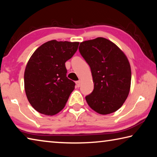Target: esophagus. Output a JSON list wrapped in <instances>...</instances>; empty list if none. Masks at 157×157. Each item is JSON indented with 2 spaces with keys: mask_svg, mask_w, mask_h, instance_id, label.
<instances>
[{
  "mask_svg": "<svg viewBox=\"0 0 157 157\" xmlns=\"http://www.w3.org/2000/svg\"><path fill=\"white\" fill-rule=\"evenodd\" d=\"M75 83H76L77 86H78V87H79V86H80V84H81V82H80V81H79V80H78V81H76V82H75Z\"/></svg>",
  "mask_w": 157,
  "mask_h": 157,
  "instance_id": "obj_1",
  "label": "esophagus"
}]
</instances>
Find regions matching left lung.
Masks as SVG:
<instances>
[{
  "mask_svg": "<svg viewBox=\"0 0 157 157\" xmlns=\"http://www.w3.org/2000/svg\"><path fill=\"white\" fill-rule=\"evenodd\" d=\"M79 51L91 68L94 89L85 98L98 113L115 112L129 95L131 68L125 55L107 39L98 37L80 43Z\"/></svg>",
  "mask_w": 157,
  "mask_h": 157,
  "instance_id": "left-lung-1",
  "label": "left lung"
}]
</instances>
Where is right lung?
<instances>
[{"mask_svg": "<svg viewBox=\"0 0 157 157\" xmlns=\"http://www.w3.org/2000/svg\"><path fill=\"white\" fill-rule=\"evenodd\" d=\"M79 42L52 40L32 55L24 73L25 91L34 109L52 116L64 107L75 83L66 77L65 63L76 52Z\"/></svg>", "mask_w": 157, "mask_h": 157, "instance_id": "obj_1", "label": "right lung"}]
</instances>
